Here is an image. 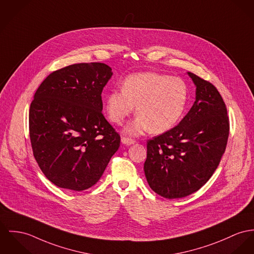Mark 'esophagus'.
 Instances as JSON below:
<instances>
[{"label": "esophagus", "mask_w": 254, "mask_h": 254, "mask_svg": "<svg viewBox=\"0 0 254 254\" xmlns=\"http://www.w3.org/2000/svg\"><path fill=\"white\" fill-rule=\"evenodd\" d=\"M122 142L126 145H131V144H134L136 141L132 138H129V137H122Z\"/></svg>", "instance_id": "34e87169"}]
</instances>
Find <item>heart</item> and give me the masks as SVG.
Masks as SVG:
<instances>
[{"label":"heart","instance_id":"b5f03b06","mask_svg":"<svg viewBox=\"0 0 254 254\" xmlns=\"http://www.w3.org/2000/svg\"><path fill=\"white\" fill-rule=\"evenodd\" d=\"M189 99L186 82L156 72H139L124 80L122 89L113 90L106 99L109 119L122 125L136 104V118L125 132L137 136L151 129L162 133L172 128L182 118Z\"/></svg>","mask_w":254,"mask_h":254}]
</instances>
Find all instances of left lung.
<instances>
[{
    "instance_id": "8db88e82",
    "label": "left lung",
    "mask_w": 254,
    "mask_h": 254,
    "mask_svg": "<svg viewBox=\"0 0 254 254\" xmlns=\"http://www.w3.org/2000/svg\"><path fill=\"white\" fill-rule=\"evenodd\" d=\"M196 99L173 128L147 141L144 171L151 189L167 199L201 189L217 168L229 136L226 105L215 86L189 72Z\"/></svg>"
}]
</instances>
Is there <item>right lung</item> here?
I'll use <instances>...</instances> for the list:
<instances>
[{"mask_svg":"<svg viewBox=\"0 0 254 254\" xmlns=\"http://www.w3.org/2000/svg\"><path fill=\"white\" fill-rule=\"evenodd\" d=\"M112 74L103 63L70 64L50 73L34 96L29 111L33 154L59 188L93 187L120 147V134L101 111V93Z\"/></svg>","mask_w":254,"mask_h":254,"instance_id":"add662e5","label":"right lung"}]
</instances>
